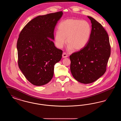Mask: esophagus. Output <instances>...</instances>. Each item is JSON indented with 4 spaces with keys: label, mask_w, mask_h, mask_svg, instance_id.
Wrapping results in <instances>:
<instances>
[{
    "label": "esophagus",
    "mask_w": 121,
    "mask_h": 121,
    "mask_svg": "<svg viewBox=\"0 0 121 121\" xmlns=\"http://www.w3.org/2000/svg\"><path fill=\"white\" fill-rule=\"evenodd\" d=\"M68 57V55L66 52H63L62 54V57L63 58H66Z\"/></svg>",
    "instance_id": "esophagus-1"
}]
</instances>
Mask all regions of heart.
Listing matches in <instances>:
<instances>
[{
  "label": "heart",
  "mask_w": 121,
  "mask_h": 121,
  "mask_svg": "<svg viewBox=\"0 0 121 121\" xmlns=\"http://www.w3.org/2000/svg\"><path fill=\"white\" fill-rule=\"evenodd\" d=\"M54 36L56 46L62 48L66 42L69 50L79 51L83 48L89 40L90 25L86 21L69 18L60 22Z\"/></svg>",
  "instance_id": "heart-1"
}]
</instances>
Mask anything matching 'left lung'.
Segmentation results:
<instances>
[{"label": "left lung", "instance_id": "obj_1", "mask_svg": "<svg viewBox=\"0 0 121 121\" xmlns=\"http://www.w3.org/2000/svg\"><path fill=\"white\" fill-rule=\"evenodd\" d=\"M92 30L86 46L70 56V70L75 79L84 84L91 83L104 75L111 54L108 35L104 27L93 17Z\"/></svg>", "mask_w": 121, "mask_h": 121}]
</instances>
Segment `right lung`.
I'll return each mask as SVG.
<instances>
[{
  "label": "right lung",
  "mask_w": 121,
  "mask_h": 121,
  "mask_svg": "<svg viewBox=\"0 0 121 121\" xmlns=\"http://www.w3.org/2000/svg\"><path fill=\"white\" fill-rule=\"evenodd\" d=\"M63 14L61 11L38 16L25 26L19 35L18 67L26 79L35 86L51 81L54 65L61 59L63 51L52 40L55 26Z\"/></svg>",
  "instance_id": "add662e5"
}]
</instances>
